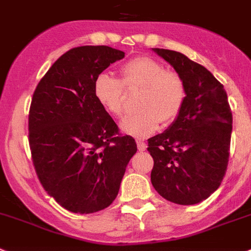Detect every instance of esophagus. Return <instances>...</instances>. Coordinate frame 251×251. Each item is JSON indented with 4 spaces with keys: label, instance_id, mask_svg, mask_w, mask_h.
<instances>
[{
    "label": "esophagus",
    "instance_id": "1",
    "mask_svg": "<svg viewBox=\"0 0 251 251\" xmlns=\"http://www.w3.org/2000/svg\"><path fill=\"white\" fill-rule=\"evenodd\" d=\"M137 147H138V151H145L147 149V145L145 141L137 140Z\"/></svg>",
    "mask_w": 251,
    "mask_h": 251
}]
</instances>
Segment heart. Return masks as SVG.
I'll return each instance as SVG.
<instances>
[{
  "mask_svg": "<svg viewBox=\"0 0 251 251\" xmlns=\"http://www.w3.org/2000/svg\"><path fill=\"white\" fill-rule=\"evenodd\" d=\"M121 80L100 74L94 82V96L109 114L119 117L123 111L124 89L141 87L136 113L123 118L121 128L134 137H147L160 122L169 124L180 114L187 99V87L181 76L165 70L156 59L141 55L129 59L119 70Z\"/></svg>",
  "mask_w": 251,
  "mask_h": 251,
  "instance_id": "b5f03b06",
  "label": "heart"
}]
</instances>
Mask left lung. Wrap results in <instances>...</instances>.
<instances>
[{"label":"left lung","mask_w":251,"mask_h":251,"mask_svg":"<svg viewBox=\"0 0 251 251\" xmlns=\"http://www.w3.org/2000/svg\"><path fill=\"white\" fill-rule=\"evenodd\" d=\"M153 50L180 75L187 99L170 128L149 140L151 183L166 201L197 204L218 189L227 170L232 130L227 94L207 68L187 55Z\"/></svg>","instance_id":"1"}]
</instances>
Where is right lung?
<instances>
[{"label":"right lung","instance_id":"right-lung-1","mask_svg":"<svg viewBox=\"0 0 251 251\" xmlns=\"http://www.w3.org/2000/svg\"><path fill=\"white\" fill-rule=\"evenodd\" d=\"M124 52L83 46L61 55L39 81L29 110V146L38 179L49 196L74 213L113 203L137 152L94 96L95 78Z\"/></svg>","mask_w":251,"mask_h":251}]
</instances>
